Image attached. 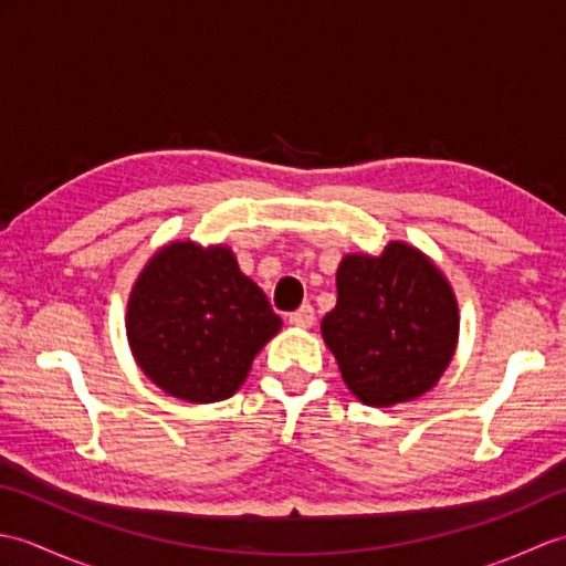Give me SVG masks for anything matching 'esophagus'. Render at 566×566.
I'll use <instances>...</instances> for the list:
<instances>
[{"label":"esophagus","instance_id":"34e87169","mask_svg":"<svg viewBox=\"0 0 566 566\" xmlns=\"http://www.w3.org/2000/svg\"><path fill=\"white\" fill-rule=\"evenodd\" d=\"M314 321H316L314 306H308V304H304L302 308H296V311H292V314H290V323H292V326H298V328L314 326Z\"/></svg>","mask_w":566,"mask_h":566}]
</instances>
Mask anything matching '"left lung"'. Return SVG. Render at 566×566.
Masks as SVG:
<instances>
[{
    "label": "left lung",
    "mask_w": 566,
    "mask_h": 566,
    "mask_svg": "<svg viewBox=\"0 0 566 566\" xmlns=\"http://www.w3.org/2000/svg\"><path fill=\"white\" fill-rule=\"evenodd\" d=\"M335 282L338 304L321 331L347 389L381 408L436 387L460 331L454 294L436 264L389 243L379 258L347 255Z\"/></svg>",
    "instance_id": "1"
}]
</instances>
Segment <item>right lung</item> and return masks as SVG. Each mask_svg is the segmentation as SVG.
<instances>
[{"mask_svg":"<svg viewBox=\"0 0 566 566\" xmlns=\"http://www.w3.org/2000/svg\"><path fill=\"white\" fill-rule=\"evenodd\" d=\"M282 328L228 248L170 243L130 292L126 333L136 363L163 391L191 403L233 396L252 357Z\"/></svg>","mask_w":566,"mask_h":566,"instance_id":"add662e5","label":"right lung"}]
</instances>
